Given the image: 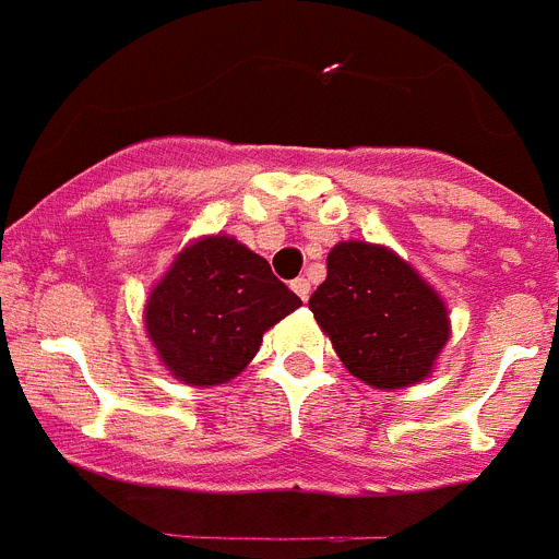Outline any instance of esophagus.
<instances>
[{
  "label": "esophagus",
  "instance_id": "34e87169",
  "mask_svg": "<svg viewBox=\"0 0 559 559\" xmlns=\"http://www.w3.org/2000/svg\"><path fill=\"white\" fill-rule=\"evenodd\" d=\"M290 288H294V294L299 296V299H302V302H308V296H310V283H308V280H305V276H299V280H294V283H290Z\"/></svg>",
  "mask_w": 559,
  "mask_h": 559
}]
</instances>
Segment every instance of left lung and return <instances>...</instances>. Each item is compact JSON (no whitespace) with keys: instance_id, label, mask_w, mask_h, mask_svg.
<instances>
[{"instance_id":"1","label":"left lung","mask_w":559,"mask_h":559,"mask_svg":"<svg viewBox=\"0 0 559 559\" xmlns=\"http://www.w3.org/2000/svg\"><path fill=\"white\" fill-rule=\"evenodd\" d=\"M308 308L349 374L394 392L431 378L451 338L445 299L389 246L341 240Z\"/></svg>"}]
</instances>
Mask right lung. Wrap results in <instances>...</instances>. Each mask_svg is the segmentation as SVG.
<instances>
[{"label":"right lung","instance_id":"1","mask_svg":"<svg viewBox=\"0 0 559 559\" xmlns=\"http://www.w3.org/2000/svg\"><path fill=\"white\" fill-rule=\"evenodd\" d=\"M302 299L263 257L231 235L195 237L147 294L142 322L156 358L187 386H221L243 372L263 335Z\"/></svg>","mask_w":559,"mask_h":559}]
</instances>
